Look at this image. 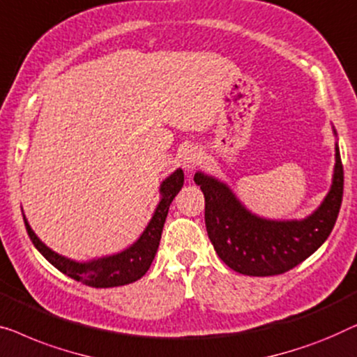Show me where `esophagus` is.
<instances>
[{"label":"esophagus","mask_w":357,"mask_h":357,"mask_svg":"<svg viewBox=\"0 0 357 357\" xmlns=\"http://www.w3.org/2000/svg\"><path fill=\"white\" fill-rule=\"evenodd\" d=\"M202 160H204L202 150H199L197 147H189L185 149L183 153V167L185 172H194V169L202 163Z\"/></svg>","instance_id":"obj_1"}]
</instances>
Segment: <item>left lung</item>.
<instances>
[{"label": "left lung", "instance_id": "obj_1", "mask_svg": "<svg viewBox=\"0 0 357 357\" xmlns=\"http://www.w3.org/2000/svg\"><path fill=\"white\" fill-rule=\"evenodd\" d=\"M333 135L336 130L331 126ZM195 184L205 197V227L218 257L234 272L272 277L294 268L322 245L335 227L343 199V165L335 142L333 176L327 195L304 218L277 220L254 213L228 183L197 172Z\"/></svg>", "mask_w": 357, "mask_h": 357}]
</instances>
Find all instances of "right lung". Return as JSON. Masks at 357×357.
Segmentation results:
<instances>
[{"instance_id":"obj_1","label":"right lung","mask_w":357,"mask_h":357,"mask_svg":"<svg viewBox=\"0 0 357 357\" xmlns=\"http://www.w3.org/2000/svg\"><path fill=\"white\" fill-rule=\"evenodd\" d=\"M184 184L183 169H174L168 174L162 183H160V200L155 207L152 218L149 220L147 227L132 244L114 254L102 255L90 260H74L66 255H61L50 249L42 239L35 234L30 227L26 215H24V223H26L27 233L32 243L40 254L48 260L53 267L63 272L68 277L76 281H82L84 284L93 286V288H113V286L129 284L142 278L152 265L155 254H157L160 238L165 220H167L169 204L173 202Z\"/></svg>"}]
</instances>
